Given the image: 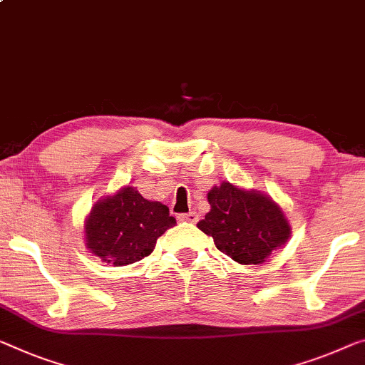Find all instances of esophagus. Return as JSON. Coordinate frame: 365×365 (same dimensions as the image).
<instances>
[{"label": "esophagus", "instance_id": "esophagus-1", "mask_svg": "<svg viewBox=\"0 0 365 365\" xmlns=\"http://www.w3.org/2000/svg\"><path fill=\"white\" fill-rule=\"evenodd\" d=\"M179 222H187V223H195L199 220V215L195 212H189V214H181L178 217Z\"/></svg>", "mask_w": 365, "mask_h": 365}]
</instances>
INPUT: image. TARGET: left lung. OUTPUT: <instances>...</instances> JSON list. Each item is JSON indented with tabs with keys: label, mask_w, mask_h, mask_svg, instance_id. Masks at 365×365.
<instances>
[{
	"label": "left lung",
	"mask_w": 365,
	"mask_h": 365,
	"mask_svg": "<svg viewBox=\"0 0 365 365\" xmlns=\"http://www.w3.org/2000/svg\"><path fill=\"white\" fill-rule=\"evenodd\" d=\"M210 210L197 227L240 264H262L287 243L290 225L271 195L223 181L207 192Z\"/></svg>",
	"instance_id": "8db88e82"
}]
</instances>
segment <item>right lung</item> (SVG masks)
<instances>
[{
	"instance_id": "right-lung-1",
	"label": "right lung",
	"mask_w": 365,
	"mask_h": 365,
	"mask_svg": "<svg viewBox=\"0 0 365 365\" xmlns=\"http://www.w3.org/2000/svg\"><path fill=\"white\" fill-rule=\"evenodd\" d=\"M175 223L165 204L145 199L137 187L124 186L91 207L83 232L89 253L119 267L148 256L156 240Z\"/></svg>"
}]
</instances>
